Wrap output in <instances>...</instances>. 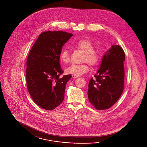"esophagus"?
Wrapping results in <instances>:
<instances>
[{
  "mask_svg": "<svg viewBox=\"0 0 147 147\" xmlns=\"http://www.w3.org/2000/svg\"><path fill=\"white\" fill-rule=\"evenodd\" d=\"M79 76H76V75H72V78H78Z\"/></svg>",
  "mask_w": 147,
  "mask_h": 147,
  "instance_id": "esophagus-1",
  "label": "esophagus"
}]
</instances>
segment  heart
<instances>
[{
	"label": "heart",
	"instance_id": "1",
	"mask_svg": "<svg viewBox=\"0 0 147 147\" xmlns=\"http://www.w3.org/2000/svg\"><path fill=\"white\" fill-rule=\"evenodd\" d=\"M75 46L84 53V61H86L92 66L98 64L100 60V56L98 52L94 51V47L91 42L86 40H81L75 43ZM59 58L64 64L70 62V54L68 49L64 48L59 54ZM89 67L86 63L82 64H73L65 69L67 74L80 76L88 72Z\"/></svg>",
	"mask_w": 147,
	"mask_h": 147
}]
</instances>
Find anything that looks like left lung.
Returning <instances> with one entry per match:
<instances>
[{
  "mask_svg": "<svg viewBox=\"0 0 147 147\" xmlns=\"http://www.w3.org/2000/svg\"><path fill=\"white\" fill-rule=\"evenodd\" d=\"M125 52L113 45L102 57L99 69L89 83V101L97 110H106L114 105L123 91Z\"/></svg>",
  "mask_w": 147,
  "mask_h": 147,
  "instance_id": "obj_1",
  "label": "left lung"
}]
</instances>
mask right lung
<instances>
[{
	"mask_svg": "<svg viewBox=\"0 0 147 147\" xmlns=\"http://www.w3.org/2000/svg\"><path fill=\"white\" fill-rule=\"evenodd\" d=\"M73 35L62 31L43 32L29 52L26 70L28 89L34 101L45 110H53L63 102L65 85L71 76L60 77L63 71L59 54Z\"/></svg>",
	"mask_w": 147,
	"mask_h": 147,
	"instance_id": "right-lung-1",
	"label": "right lung"
}]
</instances>
